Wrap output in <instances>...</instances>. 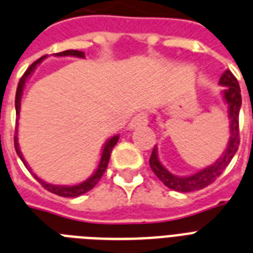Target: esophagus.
<instances>
[{
	"mask_svg": "<svg viewBox=\"0 0 253 253\" xmlns=\"http://www.w3.org/2000/svg\"><path fill=\"white\" fill-rule=\"evenodd\" d=\"M145 125H148V114L145 112H141L131 120L130 128H136V127L145 126Z\"/></svg>",
	"mask_w": 253,
	"mask_h": 253,
	"instance_id": "1",
	"label": "esophagus"
}]
</instances>
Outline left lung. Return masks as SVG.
I'll use <instances>...</instances> for the list:
<instances>
[{
	"instance_id": "left-lung-1",
	"label": "left lung",
	"mask_w": 253,
	"mask_h": 253,
	"mask_svg": "<svg viewBox=\"0 0 253 253\" xmlns=\"http://www.w3.org/2000/svg\"><path fill=\"white\" fill-rule=\"evenodd\" d=\"M219 84L225 87L222 94L225 101L229 105V120H230V139L226 151L223 152L213 165L200 170L198 173L188 176L174 175L164 168L157 156V147L153 148L149 165L152 171L157 175L162 183L174 191L179 192H191V191H199L205 188L209 184H212L221 174L226 169L230 161L233 160L234 155L237 153L239 147V110L242 106V94H240V87L237 78L234 77L233 73L226 70L219 79Z\"/></svg>"
}]
</instances>
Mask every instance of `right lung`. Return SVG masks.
Segmentation results:
<instances>
[{
    "instance_id": "add662e5",
    "label": "right lung",
    "mask_w": 253,
    "mask_h": 253,
    "mask_svg": "<svg viewBox=\"0 0 253 253\" xmlns=\"http://www.w3.org/2000/svg\"><path fill=\"white\" fill-rule=\"evenodd\" d=\"M54 55H58V57H63V55H74V57H79V58H84V53L80 52V50H73V49H70V50H65V52H61V53H55ZM46 55L44 57H41L39 58L38 61H35L32 65H31L28 69L26 70V73L23 74V77L20 78L19 83H18V88H16V94H15V110H16V116L19 117V112H20V100H22V94H23V88H24V84H26L27 79L30 78V75L34 73V70L36 69L39 63L45 58ZM16 123H18V120H16ZM18 126V125H16ZM120 139V135H116V136H113L112 139H109L108 141L105 143L104 145V149H102V153H101V159H100V162H98V166H97V170L94 171L93 175L91 178H88L87 180H84L82 183L79 184H75V186H57V184H50V183H46L44 182L42 179H40L36 174L32 173V170L28 168L27 165L26 160L23 159V156H22V152L19 149V144H18V130L15 128V136H14V147H15V151H16V155L19 156V159L22 160V162L24 164L27 169L30 170V173H32V175L36 178L41 183V186L44 187L45 190H48L49 192H52V194L58 195V196H63V198H77V196H80V195L85 194L88 192L89 190H92L97 182L101 179L102 174L104 171L106 170V166L109 164V159H110V153H112L113 148L114 145L117 144V141Z\"/></svg>"
}]
</instances>
